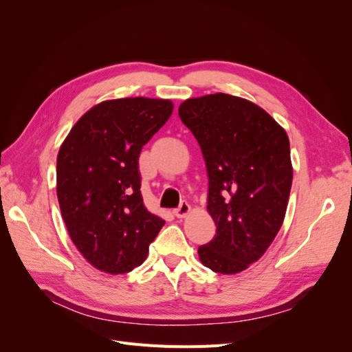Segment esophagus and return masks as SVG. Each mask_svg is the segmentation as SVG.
<instances>
[{
	"label": "esophagus",
	"mask_w": 352,
	"mask_h": 352,
	"mask_svg": "<svg viewBox=\"0 0 352 352\" xmlns=\"http://www.w3.org/2000/svg\"><path fill=\"white\" fill-rule=\"evenodd\" d=\"M189 211H190V206L188 204L186 201H182V202H180V206L173 212H175V216L177 219H184V217H186L189 214Z\"/></svg>",
	"instance_id": "1"
}]
</instances>
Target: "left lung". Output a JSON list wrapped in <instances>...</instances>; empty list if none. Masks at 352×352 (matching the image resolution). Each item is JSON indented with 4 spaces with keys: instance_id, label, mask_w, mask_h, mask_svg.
Segmentation results:
<instances>
[{
    "instance_id": "left-lung-1",
    "label": "left lung",
    "mask_w": 352,
    "mask_h": 352,
    "mask_svg": "<svg viewBox=\"0 0 352 352\" xmlns=\"http://www.w3.org/2000/svg\"><path fill=\"white\" fill-rule=\"evenodd\" d=\"M179 117L204 155L207 210L217 228L199 260L216 273H239L282 228L294 176L289 138L257 104L223 92L184 101Z\"/></svg>"
}]
</instances>
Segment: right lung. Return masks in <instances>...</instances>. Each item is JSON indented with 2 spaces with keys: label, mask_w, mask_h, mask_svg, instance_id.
<instances>
[{
  "label": "right lung",
  "mask_w": 352,
  "mask_h": 352,
  "mask_svg": "<svg viewBox=\"0 0 352 352\" xmlns=\"http://www.w3.org/2000/svg\"><path fill=\"white\" fill-rule=\"evenodd\" d=\"M173 102L119 98L94 105L74 123L57 155V198L69 236L109 274L141 265L164 220L146 210L138 160L172 116Z\"/></svg>",
  "instance_id": "add662e5"
}]
</instances>
